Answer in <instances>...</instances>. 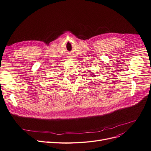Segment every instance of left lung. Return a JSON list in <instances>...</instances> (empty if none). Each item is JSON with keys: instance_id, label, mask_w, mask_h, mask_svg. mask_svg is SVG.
Listing matches in <instances>:
<instances>
[{"instance_id": "obj_1", "label": "left lung", "mask_w": 151, "mask_h": 151, "mask_svg": "<svg viewBox=\"0 0 151 151\" xmlns=\"http://www.w3.org/2000/svg\"><path fill=\"white\" fill-rule=\"evenodd\" d=\"M93 76H92V77H93Z\"/></svg>"}]
</instances>
